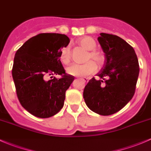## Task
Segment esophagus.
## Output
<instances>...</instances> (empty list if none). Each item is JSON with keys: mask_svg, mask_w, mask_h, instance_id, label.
Masks as SVG:
<instances>
[{"mask_svg": "<svg viewBox=\"0 0 151 151\" xmlns=\"http://www.w3.org/2000/svg\"><path fill=\"white\" fill-rule=\"evenodd\" d=\"M81 80L84 83H88V78H81Z\"/></svg>", "mask_w": 151, "mask_h": 151, "instance_id": "obj_1", "label": "esophagus"}]
</instances>
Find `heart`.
<instances>
[{
    "label": "heart",
    "instance_id": "heart-1",
    "mask_svg": "<svg viewBox=\"0 0 151 151\" xmlns=\"http://www.w3.org/2000/svg\"><path fill=\"white\" fill-rule=\"evenodd\" d=\"M78 43L81 47L88 51V54L86 57V63L83 65L74 64L69 66L67 68V73L71 76H79V77H84V76L91 75L94 73L97 69L96 65L93 61H95L96 64L99 66L102 65L105 61L104 55L99 51L95 50L96 43L91 37H82L78 41ZM91 59H93L94 61H91ZM70 60V49L68 46L65 47L61 50L60 60L64 64H68Z\"/></svg>",
    "mask_w": 151,
    "mask_h": 151
}]
</instances>
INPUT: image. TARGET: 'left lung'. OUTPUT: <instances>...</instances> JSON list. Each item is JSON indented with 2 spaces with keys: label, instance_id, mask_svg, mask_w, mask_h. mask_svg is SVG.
<instances>
[{
  "label": "left lung",
  "instance_id": "obj_1",
  "mask_svg": "<svg viewBox=\"0 0 151 151\" xmlns=\"http://www.w3.org/2000/svg\"><path fill=\"white\" fill-rule=\"evenodd\" d=\"M98 41L105 54V64L83 91L87 106L108 116L117 112L132 99L139 76V63L132 46L119 37L101 33Z\"/></svg>",
  "mask_w": 151,
  "mask_h": 151
}]
</instances>
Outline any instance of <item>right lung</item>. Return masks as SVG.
Here are the masks:
<instances>
[{"instance_id": "add662e5", "label": "right lung", "mask_w": 151, "mask_h": 151, "mask_svg": "<svg viewBox=\"0 0 151 151\" xmlns=\"http://www.w3.org/2000/svg\"><path fill=\"white\" fill-rule=\"evenodd\" d=\"M66 35L42 33L27 40L17 50L12 76L21 104L34 116H54L64 105L65 91L74 76L65 73L60 60L61 49L67 47ZM60 75L49 81L47 76Z\"/></svg>"}]
</instances>
